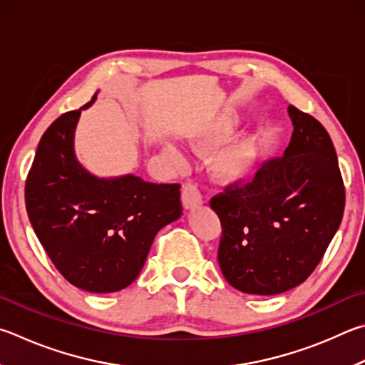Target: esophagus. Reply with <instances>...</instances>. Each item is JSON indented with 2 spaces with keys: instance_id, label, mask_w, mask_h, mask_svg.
I'll return each mask as SVG.
<instances>
[{
  "instance_id": "34e87169",
  "label": "esophagus",
  "mask_w": 365,
  "mask_h": 365,
  "mask_svg": "<svg viewBox=\"0 0 365 365\" xmlns=\"http://www.w3.org/2000/svg\"><path fill=\"white\" fill-rule=\"evenodd\" d=\"M182 201L187 209H195L202 204V195L197 185L193 182H187L182 191Z\"/></svg>"
}]
</instances>
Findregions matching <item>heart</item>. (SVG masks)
<instances>
[{
	"label": "heart",
	"mask_w": 365,
	"mask_h": 365,
	"mask_svg": "<svg viewBox=\"0 0 365 365\" xmlns=\"http://www.w3.org/2000/svg\"><path fill=\"white\" fill-rule=\"evenodd\" d=\"M236 124L237 118L235 115L223 113L197 132L193 140L197 147H209V145L218 143L225 137H228L236 128ZM254 140L249 137H241L218 151L214 156V161H212V170L222 180H237V178H242L247 174L252 163H254Z\"/></svg>",
	"instance_id": "b5f03b06"
}]
</instances>
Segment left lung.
<instances>
[{
	"instance_id": "8db88e82",
	"label": "left lung",
	"mask_w": 365,
	"mask_h": 365,
	"mask_svg": "<svg viewBox=\"0 0 365 365\" xmlns=\"http://www.w3.org/2000/svg\"><path fill=\"white\" fill-rule=\"evenodd\" d=\"M289 116L294 132L284 156L210 200L222 223L218 264L244 294L276 295L300 286L341 223L344 185L330 135L294 105Z\"/></svg>"
}]
</instances>
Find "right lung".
Wrapping results in <instances>:
<instances>
[{"mask_svg": "<svg viewBox=\"0 0 365 365\" xmlns=\"http://www.w3.org/2000/svg\"><path fill=\"white\" fill-rule=\"evenodd\" d=\"M83 108L58 116L39 140L25 183L26 212L65 279L88 292H118L137 279L158 231L182 215L180 185L89 174L73 148Z\"/></svg>", "mask_w": 365, "mask_h": 365, "instance_id": "1", "label": "right lung"}]
</instances>
